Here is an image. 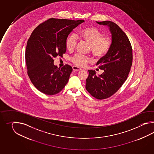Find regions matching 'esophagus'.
<instances>
[{"label": "esophagus", "instance_id": "esophagus-1", "mask_svg": "<svg viewBox=\"0 0 154 154\" xmlns=\"http://www.w3.org/2000/svg\"><path fill=\"white\" fill-rule=\"evenodd\" d=\"M72 69H73V70H74V71H79V70H82L81 68H79V67H77V66H72Z\"/></svg>", "mask_w": 154, "mask_h": 154}]
</instances>
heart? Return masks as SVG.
Masks as SVG:
<instances>
[{
  "instance_id": "1",
  "label": "heart",
  "mask_w": 154,
  "mask_h": 154,
  "mask_svg": "<svg viewBox=\"0 0 154 154\" xmlns=\"http://www.w3.org/2000/svg\"><path fill=\"white\" fill-rule=\"evenodd\" d=\"M82 40L90 45V49L94 56L101 58L105 56L112 46L111 38L103 36V33L94 27H87L79 32ZM66 48L70 52L73 51L77 44V37L74 33H71L66 40ZM72 62L76 66H85L91 59L87 56L76 54L72 58Z\"/></svg>"
}]
</instances>
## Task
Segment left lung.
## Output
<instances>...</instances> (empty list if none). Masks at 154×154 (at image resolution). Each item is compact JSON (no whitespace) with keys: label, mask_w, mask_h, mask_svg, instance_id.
Masks as SVG:
<instances>
[{"label":"left lung","mask_w":154,"mask_h":154,"mask_svg":"<svg viewBox=\"0 0 154 154\" xmlns=\"http://www.w3.org/2000/svg\"><path fill=\"white\" fill-rule=\"evenodd\" d=\"M107 26L112 35V46L108 52L96 63L103 73L96 75V72L88 70L86 89L95 98H108L118 91L125 82L133 62L131 42L121 29L110 21L98 22Z\"/></svg>","instance_id":"8db88e82"}]
</instances>
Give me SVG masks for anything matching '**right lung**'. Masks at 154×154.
Returning <instances> with one entry per match:
<instances>
[{
    "mask_svg": "<svg viewBox=\"0 0 154 154\" xmlns=\"http://www.w3.org/2000/svg\"><path fill=\"white\" fill-rule=\"evenodd\" d=\"M84 21L51 18L33 31L27 43L25 60L29 79L39 91L55 95L68 83L72 67L66 64L58 68L53 59L57 56L62 57L66 50V38Z\"/></svg>",
    "mask_w": 154,
    "mask_h": 154,
    "instance_id": "add662e5",
    "label": "right lung"
}]
</instances>
